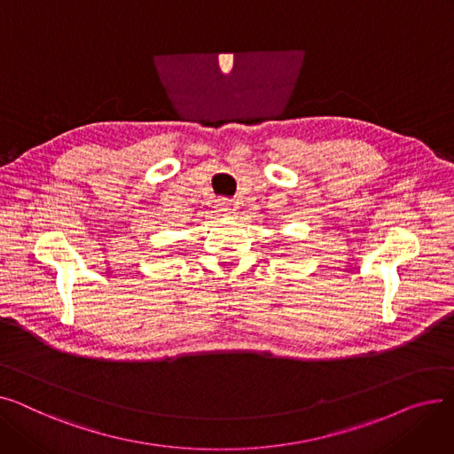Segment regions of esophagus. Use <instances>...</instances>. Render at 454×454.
Masks as SVG:
<instances>
[{"label":"esophagus","mask_w":454,"mask_h":454,"mask_svg":"<svg viewBox=\"0 0 454 454\" xmlns=\"http://www.w3.org/2000/svg\"><path fill=\"white\" fill-rule=\"evenodd\" d=\"M217 207H219L221 213H230V211H231V204H230L228 200H219V202H217Z\"/></svg>","instance_id":"1"}]
</instances>
